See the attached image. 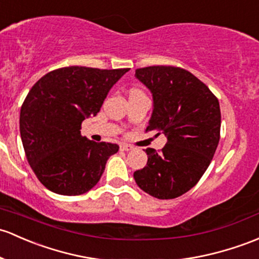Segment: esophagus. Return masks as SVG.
I'll use <instances>...</instances> for the list:
<instances>
[{
    "label": "esophagus",
    "instance_id": "34e87169",
    "mask_svg": "<svg viewBox=\"0 0 259 259\" xmlns=\"http://www.w3.org/2000/svg\"><path fill=\"white\" fill-rule=\"evenodd\" d=\"M119 148H121L122 151H124V152H128V151H132L133 147L131 146V144H127V143H121V146H119Z\"/></svg>",
    "mask_w": 259,
    "mask_h": 259
}]
</instances>
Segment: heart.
I'll list each match as a JSON object with an SVG mask.
<instances>
[{
    "mask_svg": "<svg viewBox=\"0 0 259 259\" xmlns=\"http://www.w3.org/2000/svg\"><path fill=\"white\" fill-rule=\"evenodd\" d=\"M132 93H140V90H131V94Z\"/></svg>",
    "mask_w": 259,
    "mask_h": 259,
    "instance_id": "obj_1",
    "label": "heart"
}]
</instances>
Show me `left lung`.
Here are the masks:
<instances>
[{"mask_svg":"<svg viewBox=\"0 0 259 259\" xmlns=\"http://www.w3.org/2000/svg\"><path fill=\"white\" fill-rule=\"evenodd\" d=\"M135 76L151 91L153 111L146 131L168 138L160 152L147 148V165L133 178L157 199H175L196 185L220 141L221 112L210 89L185 69L148 66Z\"/></svg>","mask_w":259,"mask_h":259,"instance_id":"1","label":"left lung"}]
</instances>
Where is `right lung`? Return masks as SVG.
Masks as SVG:
<instances>
[{"instance_id": "add662e5", "label": "right lung", "mask_w": 259, "mask_h": 259, "mask_svg": "<svg viewBox=\"0 0 259 259\" xmlns=\"http://www.w3.org/2000/svg\"><path fill=\"white\" fill-rule=\"evenodd\" d=\"M128 69H57L40 77L24 100L19 131L30 168L47 189L81 195L97 183L115 143L82 137L81 123L96 116L108 91Z\"/></svg>"}]
</instances>
